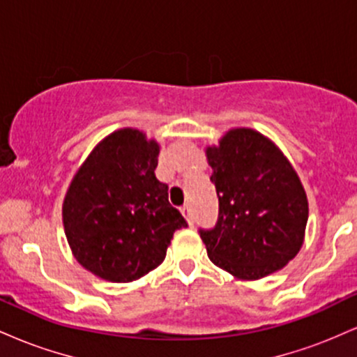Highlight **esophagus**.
<instances>
[{
	"instance_id": "1",
	"label": "esophagus",
	"mask_w": 357,
	"mask_h": 357,
	"mask_svg": "<svg viewBox=\"0 0 357 357\" xmlns=\"http://www.w3.org/2000/svg\"><path fill=\"white\" fill-rule=\"evenodd\" d=\"M181 213H183V216L184 218H186V221L188 223H192V213H191V206L190 204H184V206H181Z\"/></svg>"
}]
</instances>
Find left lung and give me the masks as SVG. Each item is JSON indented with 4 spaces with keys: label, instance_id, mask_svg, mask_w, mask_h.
Masks as SVG:
<instances>
[{
    "label": "left lung",
    "instance_id": "obj_1",
    "mask_svg": "<svg viewBox=\"0 0 357 357\" xmlns=\"http://www.w3.org/2000/svg\"><path fill=\"white\" fill-rule=\"evenodd\" d=\"M218 220L199 228L216 267L243 280L284 268L302 247L309 204L289 159L253 129H231L206 147Z\"/></svg>",
    "mask_w": 357,
    "mask_h": 357
}]
</instances>
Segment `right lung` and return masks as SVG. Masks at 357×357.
<instances>
[{
	"instance_id": "right-lung-1",
	"label": "right lung",
	"mask_w": 357,
	"mask_h": 357,
	"mask_svg": "<svg viewBox=\"0 0 357 357\" xmlns=\"http://www.w3.org/2000/svg\"><path fill=\"white\" fill-rule=\"evenodd\" d=\"M159 144L121 129L93 147L63 199L73 257L93 275L132 282L162 264L174 231L188 227L155 178Z\"/></svg>"
}]
</instances>
